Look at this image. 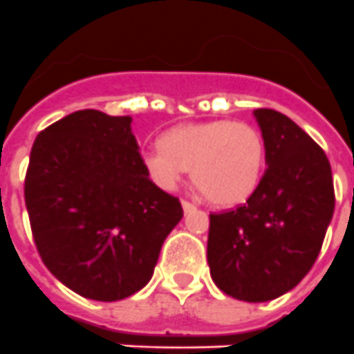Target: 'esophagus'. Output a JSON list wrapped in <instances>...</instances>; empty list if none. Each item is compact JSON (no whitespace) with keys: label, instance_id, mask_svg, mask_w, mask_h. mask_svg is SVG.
I'll return each instance as SVG.
<instances>
[{"label":"esophagus","instance_id":"34e87169","mask_svg":"<svg viewBox=\"0 0 354 354\" xmlns=\"http://www.w3.org/2000/svg\"><path fill=\"white\" fill-rule=\"evenodd\" d=\"M180 204H183V209H184V212H189V211H195V205L192 204V202H187V200H183V202H180Z\"/></svg>","mask_w":354,"mask_h":354}]
</instances>
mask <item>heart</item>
<instances>
[{"label": "heart", "instance_id": "obj_1", "mask_svg": "<svg viewBox=\"0 0 354 354\" xmlns=\"http://www.w3.org/2000/svg\"><path fill=\"white\" fill-rule=\"evenodd\" d=\"M147 174L162 189H174L184 168L205 198L220 207L239 205L255 193L266 168L261 131L246 122L211 120L168 131L158 149L143 154Z\"/></svg>", "mask_w": 354, "mask_h": 354}]
</instances>
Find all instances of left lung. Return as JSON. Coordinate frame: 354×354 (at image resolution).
I'll return each mask as SVG.
<instances>
[{"label":"left lung","mask_w":354,"mask_h":354,"mask_svg":"<svg viewBox=\"0 0 354 354\" xmlns=\"http://www.w3.org/2000/svg\"><path fill=\"white\" fill-rule=\"evenodd\" d=\"M266 143L257 189L234 211L209 216L212 282L232 298L262 303L289 292L310 271L335 209L324 150L289 117L253 111Z\"/></svg>","instance_id":"1"}]
</instances>
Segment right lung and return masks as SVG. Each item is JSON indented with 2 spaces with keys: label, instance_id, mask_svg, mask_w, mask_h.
Returning a JSON list of instances; mask_svg holds the SVG:
<instances>
[{
  "label": "right lung",
  "instance_id": "add662e5",
  "mask_svg": "<svg viewBox=\"0 0 354 354\" xmlns=\"http://www.w3.org/2000/svg\"><path fill=\"white\" fill-rule=\"evenodd\" d=\"M131 117L81 109L31 147L24 200L42 262L83 298L118 301L149 283L179 198L149 179Z\"/></svg>",
  "mask_w": 354,
  "mask_h": 354
}]
</instances>
